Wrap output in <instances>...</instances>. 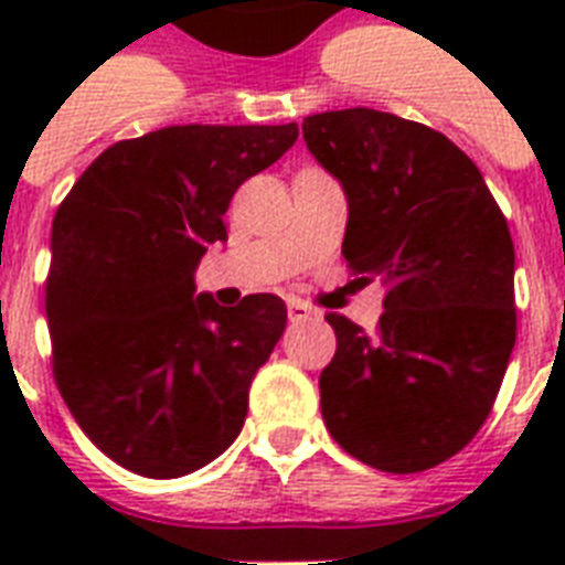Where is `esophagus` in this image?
<instances>
[{"label":"esophagus","mask_w":565,"mask_h":565,"mask_svg":"<svg viewBox=\"0 0 565 565\" xmlns=\"http://www.w3.org/2000/svg\"><path fill=\"white\" fill-rule=\"evenodd\" d=\"M287 317L290 322H305V319L317 317V308H310L308 301L301 299H287Z\"/></svg>","instance_id":"34e87169"}]
</instances>
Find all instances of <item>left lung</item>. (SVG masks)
Masks as SVG:
<instances>
[{
    "label": "left lung",
    "mask_w": 565,
    "mask_h": 565,
    "mask_svg": "<svg viewBox=\"0 0 565 565\" xmlns=\"http://www.w3.org/2000/svg\"><path fill=\"white\" fill-rule=\"evenodd\" d=\"M301 131L349 199L345 264L386 287L375 331L326 317L322 419L372 469H434L481 430L516 343L508 220L469 154L422 122L345 108Z\"/></svg>",
    "instance_id": "obj_1"
}]
</instances>
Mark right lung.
Segmentation results:
<instances>
[{"label":"right lung","instance_id":"right-lung-1","mask_svg":"<svg viewBox=\"0 0 565 565\" xmlns=\"http://www.w3.org/2000/svg\"><path fill=\"white\" fill-rule=\"evenodd\" d=\"M299 126H170L119 140L52 222V372L78 428L143 478L195 472L237 439L248 386L287 326L273 292L193 296L225 211Z\"/></svg>","mask_w":565,"mask_h":565}]
</instances>
